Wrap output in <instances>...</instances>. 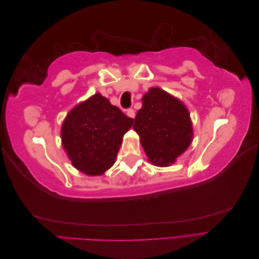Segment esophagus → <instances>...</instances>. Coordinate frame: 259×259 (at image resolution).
<instances>
[{"label": "esophagus", "instance_id": "obj_1", "mask_svg": "<svg viewBox=\"0 0 259 259\" xmlns=\"http://www.w3.org/2000/svg\"><path fill=\"white\" fill-rule=\"evenodd\" d=\"M126 114H127V116L132 117V119H134V117H135V111H134V110H133V109H132V108L127 109V110H126Z\"/></svg>", "mask_w": 259, "mask_h": 259}]
</instances>
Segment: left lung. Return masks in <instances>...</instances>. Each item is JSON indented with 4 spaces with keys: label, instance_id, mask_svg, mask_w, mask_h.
<instances>
[{
    "label": "left lung",
    "instance_id": "8db88e82",
    "mask_svg": "<svg viewBox=\"0 0 259 259\" xmlns=\"http://www.w3.org/2000/svg\"><path fill=\"white\" fill-rule=\"evenodd\" d=\"M133 127L149 162L156 166L174 163L192 142L189 111L179 99L159 88H152L144 95Z\"/></svg>",
    "mask_w": 259,
    "mask_h": 259
}]
</instances>
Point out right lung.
I'll use <instances>...</instances> for the list:
<instances>
[{
    "label": "right lung",
    "mask_w": 259,
    "mask_h": 259,
    "mask_svg": "<svg viewBox=\"0 0 259 259\" xmlns=\"http://www.w3.org/2000/svg\"><path fill=\"white\" fill-rule=\"evenodd\" d=\"M134 123L106 97L95 94L70 111L61 126L62 147L72 165L90 176L104 174Z\"/></svg>",
    "instance_id": "add662e5"
}]
</instances>
